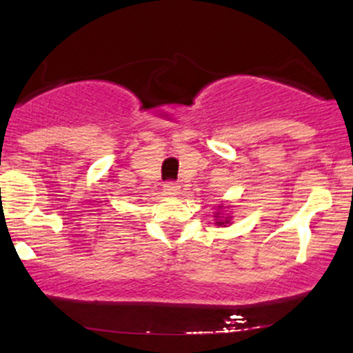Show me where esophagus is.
Returning <instances> with one entry per match:
<instances>
[{
    "label": "esophagus",
    "mask_w": 353,
    "mask_h": 353,
    "mask_svg": "<svg viewBox=\"0 0 353 353\" xmlns=\"http://www.w3.org/2000/svg\"><path fill=\"white\" fill-rule=\"evenodd\" d=\"M177 190H179V184L174 181H168L164 184V192L168 194V196H176Z\"/></svg>",
    "instance_id": "34e87169"
}]
</instances>
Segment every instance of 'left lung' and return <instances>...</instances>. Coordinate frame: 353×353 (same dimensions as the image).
<instances>
[{"label": "left lung", "instance_id": "obj_1", "mask_svg": "<svg viewBox=\"0 0 353 353\" xmlns=\"http://www.w3.org/2000/svg\"><path fill=\"white\" fill-rule=\"evenodd\" d=\"M217 224H224V222H217ZM225 224H228V221H225Z\"/></svg>", "mask_w": 353, "mask_h": 353}]
</instances>
